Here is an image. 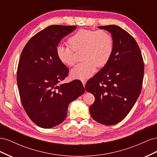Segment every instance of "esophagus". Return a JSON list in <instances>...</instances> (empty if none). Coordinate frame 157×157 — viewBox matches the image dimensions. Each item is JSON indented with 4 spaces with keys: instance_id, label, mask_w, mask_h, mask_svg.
Listing matches in <instances>:
<instances>
[{
    "instance_id": "1",
    "label": "esophagus",
    "mask_w": 157,
    "mask_h": 157,
    "mask_svg": "<svg viewBox=\"0 0 157 157\" xmlns=\"http://www.w3.org/2000/svg\"><path fill=\"white\" fill-rule=\"evenodd\" d=\"M82 82L83 86H85V84H86V79H82Z\"/></svg>"
}]
</instances>
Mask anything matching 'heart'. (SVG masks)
Segmentation results:
<instances>
[{"instance_id":"obj_1","label":"heart","mask_w":157,"mask_h":157,"mask_svg":"<svg viewBox=\"0 0 157 157\" xmlns=\"http://www.w3.org/2000/svg\"><path fill=\"white\" fill-rule=\"evenodd\" d=\"M68 42L69 46L58 45L56 54L63 64L72 67L76 63L75 51L82 50L84 61L71 71V77L78 79L91 77L98 66L101 67L105 65L113 48L112 37L104 30L80 29L69 38Z\"/></svg>"}]
</instances>
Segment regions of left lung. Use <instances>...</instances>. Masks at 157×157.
Segmentation results:
<instances>
[{"mask_svg":"<svg viewBox=\"0 0 157 157\" xmlns=\"http://www.w3.org/2000/svg\"><path fill=\"white\" fill-rule=\"evenodd\" d=\"M111 33L113 48L105 66L88 80L85 89L95 101L90 107L93 119L114 125L126 117L141 91L144 63L135 39L115 25L99 26Z\"/></svg>","mask_w":157,"mask_h":157,"instance_id":"1","label":"left lung"}]
</instances>
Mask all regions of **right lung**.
<instances>
[{
    "label": "right lung",
    "instance_id": "obj_1",
    "mask_svg": "<svg viewBox=\"0 0 157 157\" xmlns=\"http://www.w3.org/2000/svg\"><path fill=\"white\" fill-rule=\"evenodd\" d=\"M77 26L50 25L27 42L19 61L17 82L22 105L31 120L43 128L61 124L69 104L85 90L81 81L61 84L69 70L59 60L56 48Z\"/></svg>",
    "mask_w": 157,
    "mask_h": 157
}]
</instances>
